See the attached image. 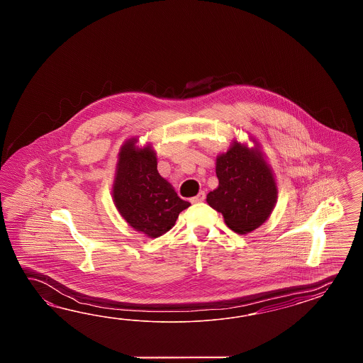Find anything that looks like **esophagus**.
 I'll list each match as a JSON object with an SVG mask.
<instances>
[{"label": "esophagus", "mask_w": 363, "mask_h": 363, "mask_svg": "<svg viewBox=\"0 0 363 363\" xmlns=\"http://www.w3.org/2000/svg\"><path fill=\"white\" fill-rule=\"evenodd\" d=\"M204 199H206V194H204V191H201L196 196H193L190 199V202L191 203H199V202H203Z\"/></svg>", "instance_id": "1"}]
</instances>
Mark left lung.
<instances>
[{
  "label": "left lung",
  "instance_id": "obj_1",
  "mask_svg": "<svg viewBox=\"0 0 363 363\" xmlns=\"http://www.w3.org/2000/svg\"><path fill=\"white\" fill-rule=\"evenodd\" d=\"M255 147L233 140L216 157L219 186L207 194V203L220 213L236 233L247 235L265 223L274 210L278 186L256 139Z\"/></svg>",
  "mask_w": 363,
  "mask_h": 363
}]
</instances>
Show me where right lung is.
<instances>
[{
    "label": "right lung",
    "instance_id": "1",
    "mask_svg": "<svg viewBox=\"0 0 363 363\" xmlns=\"http://www.w3.org/2000/svg\"><path fill=\"white\" fill-rule=\"evenodd\" d=\"M139 138L127 139L116 160L113 201L124 221L150 239L165 235L190 203L157 170V156L150 144L139 147Z\"/></svg>",
    "mask_w": 363,
    "mask_h": 363
}]
</instances>
